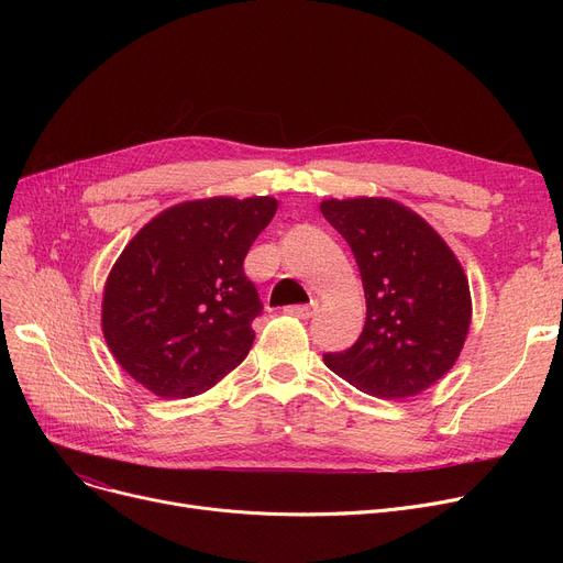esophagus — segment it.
I'll return each instance as SVG.
<instances>
[{
	"label": "esophagus",
	"instance_id": "1",
	"mask_svg": "<svg viewBox=\"0 0 563 563\" xmlns=\"http://www.w3.org/2000/svg\"><path fill=\"white\" fill-rule=\"evenodd\" d=\"M285 312L287 314H291V317H299V319H308V317H312V308L310 306H287L285 308Z\"/></svg>",
	"mask_w": 563,
	"mask_h": 563
}]
</instances>
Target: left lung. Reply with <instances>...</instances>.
<instances>
[{"instance_id":"1","label":"left lung","mask_w":563,"mask_h":563,"mask_svg":"<svg viewBox=\"0 0 563 563\" xmlns=\"http://www.w3.org/2000/svg\"><path fill=\"white\" fill-rule=\"evenodd\" d=\"M358 262L367 319L356 344L323 353L340 378L378 399L416 397L445 376L472 319L463 266L445 240L390 198L323 200Z\"/></svg>"}]
</instances>
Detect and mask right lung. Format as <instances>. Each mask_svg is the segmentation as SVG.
I'll use <instances>...</instances> for the list:
<instances>
[{
  "label": "right lung",
  "mask_w": 563,
  "mask_h": 563,
  "mask_svg": "<svg viewBox=\"0 0 563 563\" xmlns=\"http://www.w3.org/2000/svg\"><path fill=\"white\" fill-rule=\"evenodd\" d=\"M276 210L272 196L187 200L134 234L104 285L102 333L143 388L194 397L249 356L262 303L244 257Z\"/></svg>",
  "instance_id": "obj_1"
}]
</instances>
